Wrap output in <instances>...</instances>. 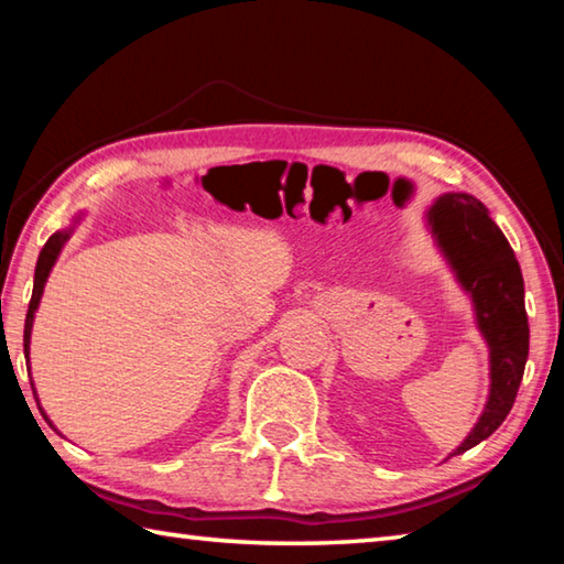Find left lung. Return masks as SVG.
I'll return each instance as SVG.
<instances>
[{
  "instance_id": "8db88e82",
  "label": "left lung",
  "mask_w": 564,
  "mask_h": 564,
  "mask_svg": "<svg viewBox=\"0 0 564 564\" xmlns=\"http://www.w3.org/2000/svg\"><path fill=\"white\" fill-rule=\"evenodd\" d=\"M427 224L457 281L470 293L475 321L490 348V398L480 420L453 455L490 437L512 410L530 350L524 283L508 238L470 194L437 198Z\"/></svg>"
}]
</instances>
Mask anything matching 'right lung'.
Returning <instances> with one entry per match:
<instances>
[{
    "label": "right lung",
    "mask_w": 564,
    "mask_h": 564,
    "mask_svg": "<svg viewBox=\"0 0 564 564\" xmlns=\"http://www.w3.org/2000/svg\"><path fill=\"white\" fill-rule=\"evenodd\" d=\"M72 236V228H66V231H56L54 236H50V241L44 243L42 253H40V261H36V271H34V291H32V301H30V311H26V321H24V356H30V338H32V326H34V311L40 308V301H42V293H44V283L50 279V271L56 261V256L62 253L64 243L69 241ZM34 390V388H32ZM36 395V393H34ZM42 410V408H40ZM44 415V413H42ZM46 423H50V417L44 415ZM52 425V423H50Z\"/></svg>",
    "instance_id": "1"
}]
</instances>
